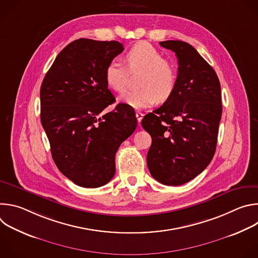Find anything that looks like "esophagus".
Listing matches in <instances>:
<instances>
[{"label": "esophagus", "mask_w": 258, "mask_h": 258, "mask_svg": "<svg viewBox=\"0 0 258 258\" xmlns=\"http://www.w3.org/2000/svg\"><path fill=\"white\" fill-rule=\"evenodd\" d=\"M143 116H144V114L141 111H136V117H137V120H138L139 123L142 121Z\"/></svg>", "instance_id": "esophagus-1"}]
</instances>
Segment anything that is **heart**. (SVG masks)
Masks as SVG:
<instances>
[{
  "label": "heart",
  "instance_id": "obj_1",
  "mask_svg": "<svg viewBox=\"0 0 258 258\" xmlns=\"http://www.w3.org/2000/svg\"><path fill=\"white\" fill-rule=\"evenodd\" d=\"M125 62L127 67L118 59L110 60L104 71L107 86L117 93L126 89L128 70L142 72L139 78V86L142 88L121 96L120 100L125 104L134 108L150 107L158 100L166 101L174 92L177 70L151 44L140 42L134 45L125 54Z\"/></svg>",
  "mask_w": 258,
  "mask_h": 258
}]
</instances>
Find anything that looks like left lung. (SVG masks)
<instances>
[{"label":"left lung","instance_id":"8db88e82","mask_svg":"<svg viewBox=\"0 0 258 258\" xmlns=\"http://www.w3.org/2000/svg\"><path fill=\"white\" fill-rule=\"evenodd\" d=\"M159 44L176 55L177 82L163 105L142 120L152 138L147 165L159 182L179 186L200 174L213 158L222 92L214 69L194 47L181 41Z\"/></svg>","mask_w":258,"mask_h":258}]
</instances>
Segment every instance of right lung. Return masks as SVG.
<instances>
[{"mask_svg":"<svg viewBox=\"0 0 258 258\" xmlns=\"http://www.w3.org/2000/svg\"><path fill=\"white\" fill-rule=\"evenodd\" d=\"M119 42L80 39L56 57L41 87V121L58 169L78 186L98 188L114 176L115 154L137 127L135 110L115 102L104 71Z\"/></svg>","mask_w":258,"mask_h":258,"instance_id":"right-lung-1","label":"right lung"}]
</instances>
